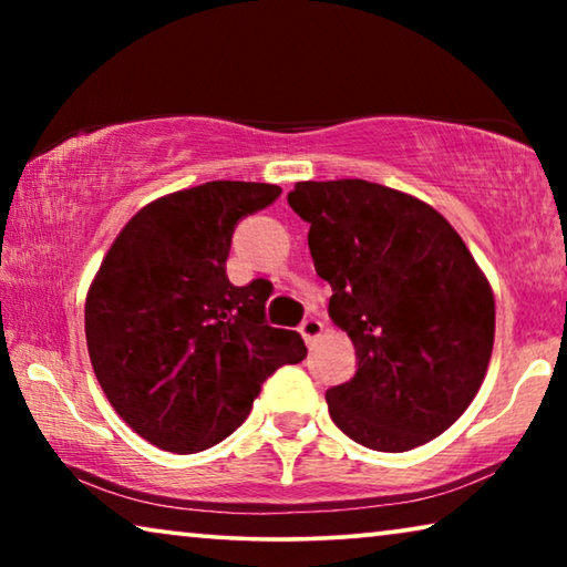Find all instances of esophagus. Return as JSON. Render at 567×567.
I'll return each instance as SVG.
<instances>
[{
  "label": "esophagus",
  "mask_w": 567,
  "mask_h": 567,
  "mask_svg": "<svg viewBox=\"0 0 567 567\" xmlns=\"http://www.w3.org/2000/svg\"><path fill=\"white\" fill-rule=\"evenodd\" d=\"M300 334H302L307 344H312V342L318 340L320 334H322V322L315 320V318H307V320L300 324Z\"/></svg>",
  "instance_id": "obj_1"
}]
</instances>
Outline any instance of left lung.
I'll use <instances>...</instances> for the list:
<instances>
[{
	"label": "left lung",
	"instance_id": "left-lung-1",
	"mask_svg": "<svg viewBox=\"0 0 567 567\" xmlns=\"http://www.w3.org/2000/svg\"><path fill=\"white\" fill-rule=\"evenodd\" d=\"M287 203L310 225L330 318L358 370L328 398L344 435L405 453L463 415L495 340L491 282L453 225L422 199L368 179L297 182Z\"/></svg>",
	"mask_w": 567,
	"mask_h": 567
}]
</instances>
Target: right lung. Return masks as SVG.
<instances>
[{"label": "right lung", "mask_w": 567, "mask_h": 567, "mask_svg": "<svg viewBox=\"0 0 567 567\" xmlns=\"http://www.w3.org/2000/svg\"><path fill=\"white\" fill-rule=\"evenodd\" d=\"M280 187L215 179L142 207L104 255L84 305L90 360L134 433L199 453L243 425L262 382L305 360L295 330L270 328L272 285L235 287L225 265L237 223Z\"/></svg>", "instance_id": "obj_1"}]
</instances>
